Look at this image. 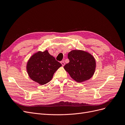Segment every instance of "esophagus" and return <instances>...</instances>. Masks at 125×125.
<instances>
[{
    "mask_svg": "<svg viewBox=\"0 0 125 125\" xmlns=\"http://www.w3.org/2000/svg\"><path fill=\"white\" fill-rule=\"evenodd\" d=\"M61 63H62V66H65V63L64 62H63V61L61 62Z\"/></svg>",
    "mask_w": 125,
    "mask_h": 125,
    "instance_id": "1",
    "label": "esophagus"
}]
</instances>
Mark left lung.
Here are the masks:
<instances>
[{
	"mask_svg": "<svg viewBox=\"0 0 125 125\" xmlns=\"http://www.w3.org/2000/svg\"><path fill=\"white\" fill-rule=\"evenodd\" d=\"M69 62L64 66L65 70L77 82H82L91 78L96 68L94 57L86 51L73 50L68 54Z\"/></svg>",
	"mask_w": 125,
	"mask_h": 125,
	"instance_id": "1",
	"label": "left lung"
}]
</instances>
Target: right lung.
Listing matches in <instances>:
<instances>
[{"mask_svg": "<svg viewBox=\"0 0 125 125\" xmlns=\"http://www.w3.org/2000/svg\"><path fill=\"white\" fill-rule=\"evenodd\" d=\"M62 66L46 50L34 54L29 59L26 68L29 76L32 80L44 85L52 80L56 71Z\"/></svg>", "mask_w": 125, "mask_h": 125, "instance_id": "add662e5", "label": "right lung"}]
</instances>
